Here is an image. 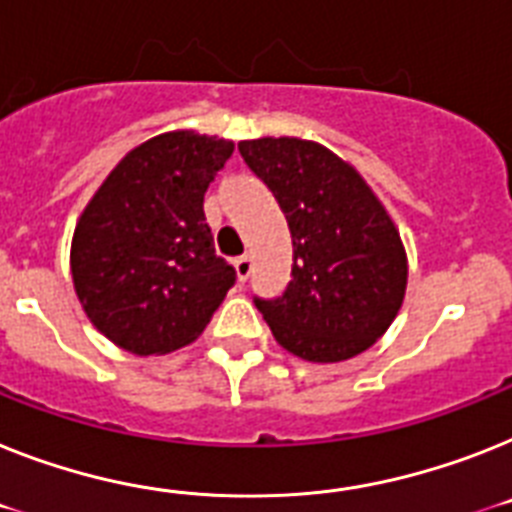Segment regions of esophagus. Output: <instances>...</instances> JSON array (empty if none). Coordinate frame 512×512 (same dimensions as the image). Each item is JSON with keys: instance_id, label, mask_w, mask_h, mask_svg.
Returning <instances> with one entry per match:
<instances>
[{"instance_id": "1", "label": "esophagus", "mask_w": 512, "mask_h": 512, "mask_svg": "<svg viewBox=\"0 0 512 512\" xmlns=\"http://www.w3.org/2000/svg\"><path fill=\"white\" fill-rule=\"evenodd\" d=\"M234 268H236V276H239V281L244 283L249 276H252V257H249V255L236 257Z\"/></svg>"}]
</instances>
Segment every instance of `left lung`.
Listing matches in <instances>:
<instances>
[{"label": "left lung", "instance_id": "1", "mask_svg": "<svg viewBox=\"0 0 512 512\" xmlns=\"http://www.w3.org/2000/svg\"><path fill=\"white\" fill-rule=\"evenodd\" d=\"M273 192L294 247L281 296H255L276 341L307 362H343L390 328L406 294V252L362 176L320 143L260 137L239 143Z\"/></svg>", "mask_w": 512, "mask_h": 512}]
</instances>
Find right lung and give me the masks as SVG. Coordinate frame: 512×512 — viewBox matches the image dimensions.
<instances>
[{
  "label": "right lung",
  "mask_w": 512,
  "mask_h": 512,
  "mask_svg": "<svg viewBox=\"0 0 512 512\" xmlns=\"http://www.w3.org/2000/svg\"><path fill=\"white\" fill-rule=\"evenodd\" d=\"M234 143L166 132L122 158L72 239L85 315L132 354H166L210 322L236 270L216 255L203 200Z\"/></svg>",
  "instance_id": "add662e5"
}]
</instances>
